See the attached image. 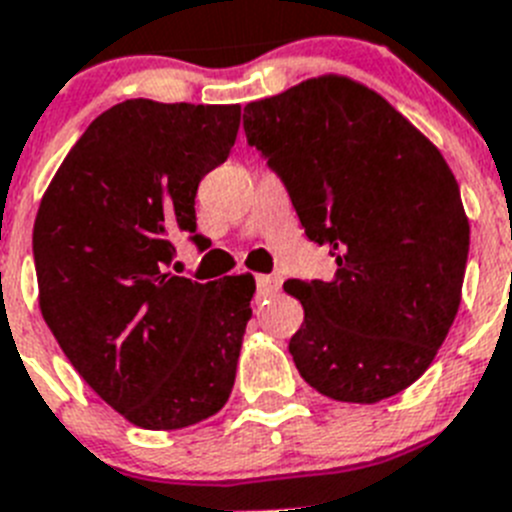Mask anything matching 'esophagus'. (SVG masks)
Masks as SVG:
<instances>
[{
  "label": "esophagus",
  "instance_id": "esophagus-1",
  "mask_svg": "<svg viewBox=\"0 0 512 512\" xmlns=\"http://www.w3.org/2000/svg\"><path fill=\"white\" fill-rule=\"evenodd\" d=\"M279 287H282V279L279 277H269V274H259V277H256V289H259V297L277 295Z\"/></svg>",
  "mask_w": 512,
  "mask_h": 512
}]
</instances>
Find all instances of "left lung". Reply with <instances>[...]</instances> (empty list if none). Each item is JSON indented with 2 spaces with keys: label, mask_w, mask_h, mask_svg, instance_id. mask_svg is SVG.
I'll return each instance as SVG.
<instances>
[{
  "label": "left lung",
  "mask_w": 512,
  "mask_h": 512,
  "mask_svg": "<svg viewBox=\"0 0 512 512\" xmlns=\"http://www.w3.org/2000/svg\"><path fill=\"white\" fill-rule=\"evenodd\" d=\"M243 128L338 264L328 282H284L305 310L289 341L302 379L341 402L397 395L459 312L469 220L449 164L387 99L336 74L246 104Z\"/></svg>",
  "instance_id": "left-lung-1"
}]
</instances>
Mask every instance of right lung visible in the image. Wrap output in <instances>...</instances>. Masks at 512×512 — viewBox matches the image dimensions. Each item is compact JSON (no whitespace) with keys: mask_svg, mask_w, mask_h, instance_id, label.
<instances>
[{"mask_svg":"<svg viewBox=\"0 0 512 512\" xmlns=\"http://www.w3.org/2000/svg\"><path fill=\"white\" fill-rule=\"evenodd\" d=\"M238 104L128 99L63 158L33 228L40 312L81 379L122 418L176 431L228 402L253 277H176L202 176L230 156Z\"/></svg>","mask_w":512,"mask_h":512,"instance_id":"1","label":"right lung"}]
</instances>
